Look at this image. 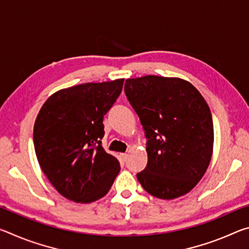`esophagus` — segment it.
Here are the masks:
<instances>
[{
    "label": "esophagus",
    "mask_w": 249,
    "mask_h": 249,
    "mask_svg": "<svg viewBox=\"0 0 249 249\" xmlns=\"http://www.w3.org/2000/svg\"><path fill=\"white\" fill-rule=\"evenodd\" d=\"M121 157H122V159L124 160H127V157H128V154H121Z\"/></svg>",
    "instance_id": "1"
}]
</instances>
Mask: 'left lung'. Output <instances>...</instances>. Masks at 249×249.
<instances>
[{
	"mask_svg": "<svg viewBox=\"0 0 249 249\" xmlns=\"http://www.w3.org/2000/svg\"><path fill=\"white\" fill-rule=\"evenodd\" d=\"M125 93L147 137L148 162L137 179L149 195L172 200L190 192L204 176L213 153L208 103L180 78L127 79Z\"/></svg>",
	"mask_w": 249,
	"mask_h": 249,
	"instance_id": "left-lung-1",
	"label": "left lung"
}]
</instances>
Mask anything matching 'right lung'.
Returning <instances> with one entry per match:
<instances>
[{
  "label": "right lung",
  "mask_w": 249,
  "mask_h": 249,
  "mask_svg": "<svg viewBox=\"0 0 249 249\" xmlns=\"http://www.w3.org/2000/svg\"><path fill=\"white\" fill-rule=\"evenodd\" d=\"M124 79L89 82L54 92L34 125L41 170L66 199L91 203L111 189L121 166L101 146L103 117L123 89Z\"/></svg>",
  "instance_id": "1"
}]
</instances>
